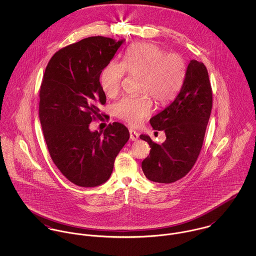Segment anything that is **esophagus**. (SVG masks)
<instances>
[{"label": "esophagus", "mask_w": 256, "mask_h": 256, "mask_svg": "<svg viewBox=\"0 0 256 256\" xmlns=\"http://www.w3.org/2000/svg\"><path fill=\"white\" fill-rule=\"evenodd\" d=\"M129 133H130V139H131L132 141H137V140L139 139V134H138L135 130L130 129V130H129Z\"/></svg>", "instance_id": "esophagus-1"}]
</instances>
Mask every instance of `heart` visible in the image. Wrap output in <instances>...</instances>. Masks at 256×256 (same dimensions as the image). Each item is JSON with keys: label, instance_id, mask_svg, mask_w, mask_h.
Wrapping results in <instances>:
<instances>
[{"label": "heart", "instance_id": "heart-1", "mask_svg": "<svg viewBox=\"0 0 256 256\" xmlns=\"http://www.w3.org/2000/svg\"><path fill=\"white\" fill-rule=\"evenodd\" d=\"M125 72L141 76V94L152 96L158 104H166L180 90L186 67L176 54H166L156 44L136 43L126 51L122 63L111 61L102 71L100 86L108 96L119 92ZM114 110L120 119L136 126L152 113V102L148 96L124 98Z\"/></svg>", "mask_w": 256, "mask_h": 256}]
</instances>
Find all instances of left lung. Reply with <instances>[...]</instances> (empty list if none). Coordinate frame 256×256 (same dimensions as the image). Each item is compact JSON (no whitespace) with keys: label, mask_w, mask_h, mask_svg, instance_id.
<instances>
[{"label":"left lung","mask_w":256,"mask_h":256,"mask_svg":"<svg viewBox=\"0 0 256 256\" xmlns=\"http://www.w3.org/2000/svg\"><path fill=\"white\" fill-rule=\"evenodd\" d=\"M212 104L208 71L202 62L190 60L174 100L150 119L154 130L164 132L166 141L158 145L148 135L140 136L150 148L142 162L148 180L174 182L190 172L203 145Z\"/></svg>","instance_id":"8db88e82"}]
</instances>
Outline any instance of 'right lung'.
Instances as JSON below:
<instances>
[{
  "label": "right lung",
  "instance_id": "obj_1",
  "mask_svg": "<svg viewBox=\"0 0 256 256\" xmlns=\"http://www.w3.org/2000/svg\"><path fill=\"white\" fill-rule=\"evenodd\" d=\"M125 39L92 36L66 46L50 59L39 92V118L53 162L71 182L96 187L110 180L114 160L130 134L121 123L104 134L90 130L106 102L100 76Z\"/></svg>",
  "mask_w": 256,
  "mask_h": 256
}]
</instances>
